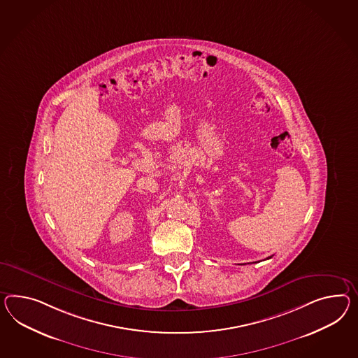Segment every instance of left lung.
I'll list each match as a JSON object with an SVG mask.
<instances>
[{
  "instance_id": "1",
  "label": "left lung",
  "mask_w": 358,
  "mask_h": 358,
  "mask_svg": "<svg viewBox=\"0 0 358 358\" xmlns=\"http://www.w3.org/2000/svg\"><path fill=\"white\" fill-rule=\"evenodd\" d=\"M268 258H271V257H268Z\"/></svg>"
}]
</instances>
